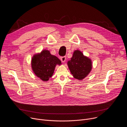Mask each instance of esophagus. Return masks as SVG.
Masks as SVG:
<instances>
[{"label": "esophagus", "instance_id": "obj_1", "mask_svg": "<svg viewBox=\"0 0 127 127\" xmlns=\"http://www.w3.org/2000/svg\"><path fill=\"white\" fill-rule=\"evenodd\" d=\"M60 59H61V61H62L63 63H64V62H65V61H66V57H65V56L61 57Z\"/></svg>", "mask_w": 127, "mask_h": 127}]
</instances>
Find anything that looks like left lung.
Masks as SVG:
<instances>
[{"instance_id": "8db88e82", "label": "left lung", "mask_w": 127, "mask_h": 127, "mask_svg": "<svg viewBox=\"0 0 127 127\" xmlns=\"http://www.w3.org/2000/svg\"><path fill=\"white\" fill-rule=\"evenodd\" d=\"M71 73L74 78L82 80L91 71L93 67L92 60L84 56L78 50L74 51L71 60L67 62Z\"/></svg>"}]
</instances>
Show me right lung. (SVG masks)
Masks as SVG:
<instances>
[{"label":"right lung","mask_w":127,"mask_h":127,"mask_svg":"<svg viewBox=\"0 0 127 127\" xmlns=\"http://www.w3.org/2000/svg\"><path fill=\"white\" fill-rule=\"evenodd\" d=\"M61 61L56 56L51 55L47 50L35 54L31 60L32 68L36 76L44 81H47L52 77L56 66L61 65Z\"/></svg>","instance_id":"add662e5"}]
</instances>
